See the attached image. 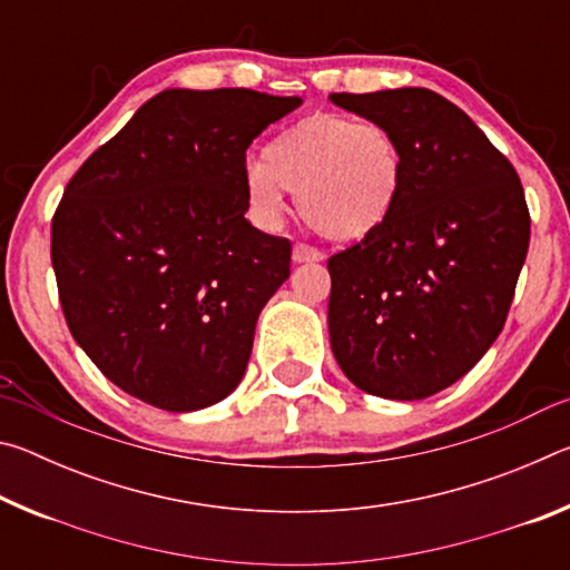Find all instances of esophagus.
I'll list each match as a JSON object with an SVG mask.
<instances>
[{
  "mask_svg": "<svg viewBox=\"0 0 570 570\" xmlns=\"http://www.w3.org/2000/svg\"><path fill=\"white\" fill-rule=\"evenodd\" d=\"M292 258L294 264H314V262H322L324 254L320 248L314 246H306V244H296L292 250Z\"/></svg>",
  "mask_w": 570,
  "mask_h": 570,
  "instance_id": "34e87169",
  "label": "esophagus"
}]
</instances>
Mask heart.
<instances>
[{"label":"heart","instance_id":"heart-1","mask_svg":"<svg viewBox=\"0 0 570 570\" xmlns=\"http://www.w3.org/2000/svg\"><path fill=\"white\" fill-rule=\"evenodd\" d=\"M407 160L402 142L382 122L312 112L288 125L246 168L244 188L258 220L284 216L286 190L316 234L352 244L370 238L397 208Z\"/></svg>","mask_w":570,"mask_h":570}]
</instances>
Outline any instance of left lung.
<instances>
[{
  "instance_id": "obj_1",
  "label": "left lung",
  "mask_w": 570,
  "mask_h": 570,
  "mask_svg": "<svg viewBox=\"0 0 570 570\" xmlns=\"http://www.w3.org/2000/svg\"><path fill=\"white\" fill-rule=\"evenodd\" d=\"M402 142L407 180L377 234L330 258V342L366 394L424 400L503 332L530 216L510 160L458 105L424 88L332 92Z\"/></svg>"
}]
</instances>
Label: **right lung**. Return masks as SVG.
<instances>
[{"instance_id":"right-lung-1","label":"right lung","mask_w":570,"mask_h":570,"mask_svg":"<svg viewBox=\"0 0 570 570\" xmlns=\"http://www.w3.org/2000/svg\"><path fill=\"white\" fill-rule=\"evenodd\" d=\"M302 98L163 90L82 163L52 218L75 342L153 407L196 412L244 380L292 244L246 220V148Z\"/></svg>"}]
</instances>
